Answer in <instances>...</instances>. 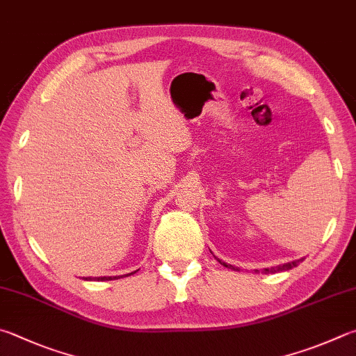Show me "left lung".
Masks as SVG:
<instances>
[{"instance_id":"left-lung-1","label":"left lung","mask_w":356,"mask_h":356,"mask_svg":"<svg viewBox=\"0 0 356 356\" xmlns=\"http://www.w3.org/2000/svg\"><path fill=\"white\" fill-rule=\"evenodd\" d=\"M218 261L221 263L222 266H225V268H229V269H234V270H238V268L232 266V264H227V263L222 261V260H219V258H218ZM300 261H303V258H300V260H294V261L283 263V264H279V266H274V268H264V269L261 270V273H263V274H274V273H279V270H288V269H293V268H296L297 264H299ZM255 273L258 274V273H260V270L255 269Z\"/></svg>"}]
</instances>
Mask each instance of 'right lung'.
I'll list each match as a JSON object with an SVG mask.
<instances>
[{"label":"right lung","mask_w":356,"mask_h":356,"mask_svg":"<svg viewBox=\"0 0 356 356\" xmlns=\"http://www.w3.org/2000/svg\"><path fill=\"white\" fill-rule=\"evenodd\" d=\"M135 273H137V270H135ZM132 274V273H131ZM131 274H126L124 277H127V275H131ZM122 277V275H121ZM120 279V275H115V277H96V280H118ZM83 280H92V277H87V279H83Z\"/></svg>","instance_id":"right-lung-1"}]
</instances>
